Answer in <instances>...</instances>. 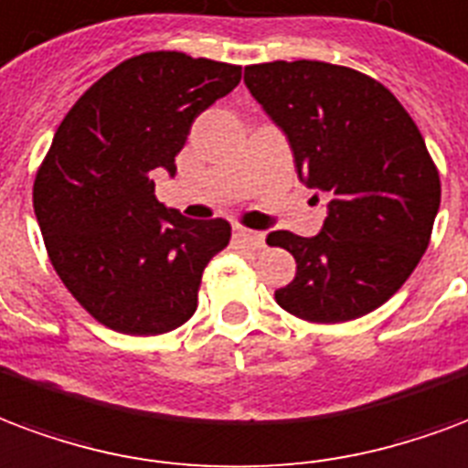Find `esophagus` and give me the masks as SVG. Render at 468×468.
<instances>
[{"instance_id":"34e87169","label":"esophagus","mask_w":468,"mask_h":468,"mask_svg":"<svg viewBox=\"0 0 468 468\" xmlns=\"http://www.w3.org/2000/svg\"><path fill=\"white\" fill-rule=\"evenodd\" d=\"M238 238L243 240L248 248H252V250H261L262 245H265V233H261V230H248V228H238Z\"/></svg>"}]
</instances>
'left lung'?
Returning <instances> with one entry per match:
<instances>
[{
  "label": "left lung",
  "mask_w": 468,
  "mask_h": 468,
  "mask_svg": "<svg viewBox=\"0 0 468 468\" xmlns=\"http://www.w3.org/2000/svg\"><path fill=\"white\" fill-rule=\"evenodd\" d=\"M245 86L285 133L297 178L330 196L317 235H268L297 262L275 300L310 322L372 313L414 272L441 200L417 123L379 81L324 61L245 67Z\"/></svg>",
  "instance_id": "obj_1"
}]
</instances>
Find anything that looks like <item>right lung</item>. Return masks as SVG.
Wrapping results in <instances>:
<instances>
[{
    "label": "right lung",
    "instance_id": "obj_1",
    "mask_svg": "<svg viewBox=\"0 0 468 468\" xmlns=\"http://www.w3.org/2000/svg\"><path fill=\"white\" fill-rule=\"evenodd\" d=\"M238 84L233 64L148 51L101 76L57 128L34 213L61 282L111 330L164 335L196 313L230 223L158 203L151 173L176 176L190 123Z\"/></svg>",
    "mask_w": 468,
    "mask_h": 468
}]
</instances>
